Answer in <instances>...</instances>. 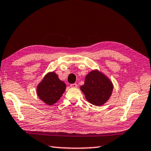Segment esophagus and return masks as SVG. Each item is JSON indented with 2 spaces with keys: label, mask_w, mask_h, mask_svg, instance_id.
Returning a JSON list of instances; mask_svg holds the SVG:
<instances>
[{
  "label": "esophagus",
  "mask_w": 151,
  "mask_h": 151,
  "mask_svg": "<svg viewBox=\"0 0 151 151\" xmlns=\"http://www.w3.org/2000/svg\"><path fill=\"white\" fill-rule=\"evenodd\" d=\"M70 86L71 87V88H77L78 85H77V84H76V83H74V84H71L70 85Z\"/></svg>",
  "instance_id": "esophagus-1"
}]
</instances>
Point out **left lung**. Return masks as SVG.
<instances>
[{
  "mask_svg": "<svg viewBox=\"0 0 151 151\" xmlns=\"http://www.w3.org/2000/svg\"><path fill=\"white\" fill-rule=\"evenodd\" d=\"M114 88L112 81L98 69L86 76L84 84L80 86L87 101L94 106H101L108 101Z\"/></svg>",
  "mask_w": 151,
  "mask_h": 151,
  "instance_id": "8db88e82",
  "label": "left lung"
}]
</instances>
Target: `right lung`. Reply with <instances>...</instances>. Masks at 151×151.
<instances>
[{
	"instance_id": "add662e5",
	"label": "right lung",
	"mask_w": 151,
	"mask_h": 151,
	"mask_svg": "<svg viewBox=\"0 0 151 151\" xmlns=\"http://www.w3.org/2000/svg\"><path fill=\"white\" fill-rule=\"evenodd\" d=\"M66 89V84L54 71L48 72L37 86V94L41 101L51 106L56 104Z\"/></svg>"
}]
</instances>
